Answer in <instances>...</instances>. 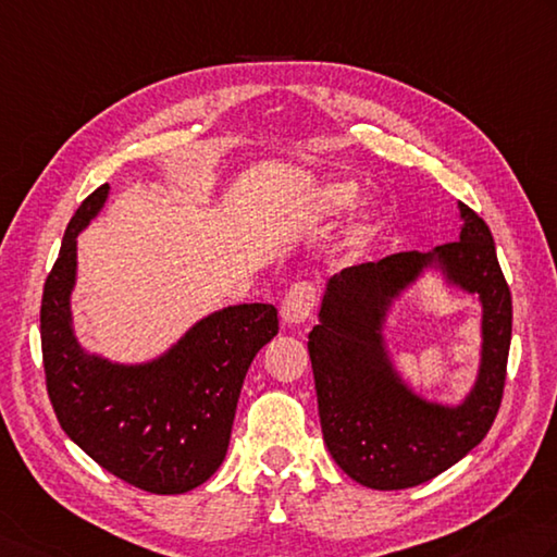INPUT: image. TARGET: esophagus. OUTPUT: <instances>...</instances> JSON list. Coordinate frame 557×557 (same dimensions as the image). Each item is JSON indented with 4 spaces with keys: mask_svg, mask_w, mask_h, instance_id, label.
I'll return each instance as SVG.
<instances>
[{
    "mask_svg": "<svg viewBox=\"0 0 557 557\" xmlns=\"http://www.w3.org/2000/svg\"><path fill=\"white\" fill-rule=\"evenodd\" d=\"M313 304H315L313 285H309V282H297V285L285 294V301H282L280 307L282 323L289 325V329L307 323V319L313 311Z\"/></svg>",
    "mask_w": 557,
    "mask_h": 557,
    "instance_id": "esophagus-1",
    "label": "esophagus"
}]
</instances>
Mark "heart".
Listing matches in <instances>:
<instances>
[{
	"instance_id": "b5f03b06",
	"label": "heart",
	"mask_w": 557,
	"mask_h": 557,
	"mask_svg": "<svg viewBox=\"0 0 557 557\" xmlns=\"http://www.w3.org/2000/svg\"><path fill=\"white\" fill-rule=\"evenodd\" d=\"M359 188L352 181L333 178L323 183L319 190H315V214L319 216H337L345 210H350L352 202L357 200ZM386 226V210L381 205H369L359 212L357 220L347 228L343 242H341V256L345 260H362L372 253L374 246L379 244L381 234H384Z\"/></svg>"
}]
</instances>
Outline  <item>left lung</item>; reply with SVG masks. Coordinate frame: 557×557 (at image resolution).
<instances>
[{
  "instance_id": "obj_1",
  "label": "left lung",
  "mask_w": 557,
  "mask_h": 557,
  "mask_svg": "<svg viewBox=\"0 0 557 557\" xmlns=\"http://www.w3.org/2000/svg\"><path fill=\"white\" fill-rule=\"evenodd\" d=\"M459 242L388 256L325 282L309 333L323 442L343 471L372 490L416 487L483 442L503 400L511 343V294L487 224L459 202ZM432 274L482 304V359L459 404L420 395L389 355L395 304Z\"/></svg>"
}]
</instances>
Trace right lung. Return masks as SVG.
<instances>
[{
	"label": "right lung",
	"mask_w": 557,
	"mask_h": 557,
	"mask_svg": "<svg viewBox=\"0 0 557 557\" xmlns=\"http://www.w3.org/2000/svg\"><path fill=\"white\" fill-rule=\"evenodd\" d=\"M108 195L103 183L74 212L42 289L48 396L64 434L108 473L147 493L181 495L222 466L248 367L277 335V309L234 304L207 313L147 362L86 350L72 315L76 236Z\"/></svg>",
	"instance_id": "add662e5"
}]
</instances>
